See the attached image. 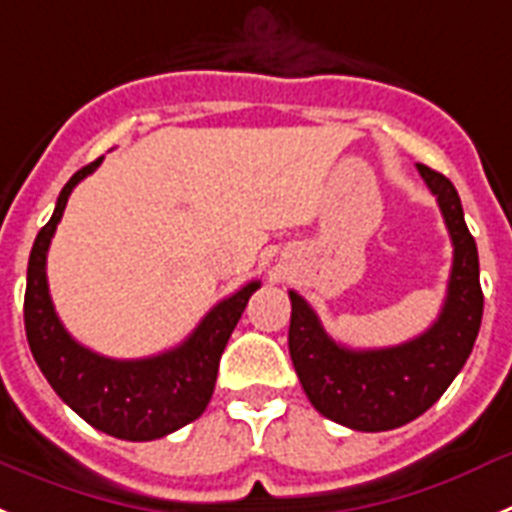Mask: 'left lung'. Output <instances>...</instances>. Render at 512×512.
I'll list each match as a JSON object with an SVG mask.
<instances>
[{
    "mask_svg": "<svg viewBox=\"0 0 512 512\" xmlns=\"http://www.w3.org/2000/svg\"><path fill=\"white\" fill-rule=\"evenodd\" d=\"M438 198L453 242V265L443 309L422 335L394 348L353 350L332 340L309 304L291 296L288 350L309 402L345 428L381 433L430 410L464 368L482 324L477 242L466 229L461 198L441 172L417 164Z\"/></svg>",
    "mask_w": 512,
    "mask_h": 512,
    "instance_id": "8db88e82",
    "label": "left lung"
}]
</instances>
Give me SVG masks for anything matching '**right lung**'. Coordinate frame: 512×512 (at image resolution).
<instances>
[{
  "mask_svg": "<svg viewBox=\"0 0 512 512\" xmlns=\"http://www.w3.org/2000/svg\"><path fill=\"white\" fill-rule=\"evenodd\" d=\"M102 157L71 175L53 216L35 237L25 288V335L35 363L53 391L92 428L121 441H157L198 420L211 402L221 353L260 281L219 301L188 340L139 361H115L92 353L64 330L53 309L46 255L66 201L79 182L100 167Z\"/></svg>",
  "mask_w": 512,
  "mask_h": 512,
  "instance_id": "add662e5",
  "label": "right lung"
}]
</instances>
